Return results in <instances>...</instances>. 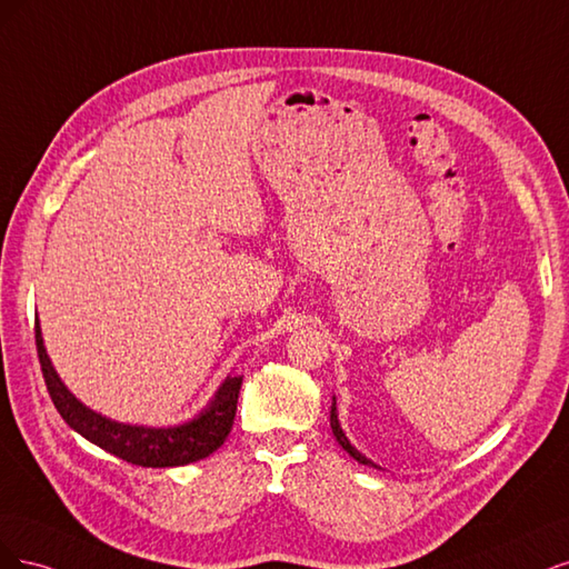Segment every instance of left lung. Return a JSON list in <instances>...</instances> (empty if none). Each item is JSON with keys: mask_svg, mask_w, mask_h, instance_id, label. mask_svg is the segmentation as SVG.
<instances>
[{"mask_svg": "<svg viewBox=\"0 0 569 569\" xmlns=\"http://www.w3.org/2000/svg\"><path fill=\"white\" fill-rule=\"evenodd\" d=\"M331 428H333V435H336V439H338V445L350 453L355 461H359V463H363V466H373L376 468V463H371L369 458H366L363 453H359L352 445H350V439L345 437V432H342V428H340V420H338V409H336V397H333V407H331Z\"/></svg>", "mask_w": 569, "mask_h": 569, "instance_id": "1", "label": "left lung"}]
</instances>
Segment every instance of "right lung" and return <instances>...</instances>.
Segmentation results:
<instances>
[{
	"mask_svg": "<svg viewBox=\"0 0 569 569\" xmlns=\"http://www.w3.org/2000/svg\"><path fill=\"white\" fill-rule=\"evenodd\" d=\"M34 342H38V357L42 363V376L47 382L49 397L53 401V407L61 413V418L72 430L89 439V442H94L97 447L122 458L127 463L141 468H172L196 463L200 458H206L222 447L227 435L231 432L238 392H241L243 382L241 376L227 378L210 405L184 426H124L118 423V420H111L87 409L80 399L68 392L59 373L53 371L49 355L44 350L40 321H34Z\"/></svg>",
	"mask_w": 569,
	"mask_h": 569,
	"instance_id": "right-lung-1",
	"label": "right lung"
}]
</instances>
